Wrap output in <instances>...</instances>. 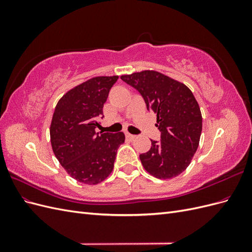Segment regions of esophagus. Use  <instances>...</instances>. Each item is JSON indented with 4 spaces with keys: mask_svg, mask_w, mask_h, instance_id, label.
<instances>
[{
    "mask_svg": "<svg viewBox=\"0 0 252 252\" xmlns=\"http://www.w3.org/2000/svg\"><path fill=\"white\" fill-rule=\"evenodd\" d=\"M125 136L126 138L128 139V140H134L135 139V135H133V134H130L129 132H125Z\"/></svg>",
    "mask_w": 252,
    "mask_h": 252,
    "instance_id": "1",
    "label": "esophagus"
}]
</instances>
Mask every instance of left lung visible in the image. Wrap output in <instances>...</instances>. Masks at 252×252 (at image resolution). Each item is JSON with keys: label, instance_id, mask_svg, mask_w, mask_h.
Listing matches in <instances>:
<instances>
[{"label": "left lung", "instance_id": "8db88e82", "mask_svg": "<svg viewBox=\"0 0 252 252\" xmlns=\"http://www.w3.org/2000/svg\"><path fill=\"white\" fill-rule=\"evenodd\" d=\"M121 79L141 94L161 131V141L151 140L149 151L140 155L145 170L161 180L178 177L191 162L202 132V113L191 90L155 70Z\"/></svg>", "mask_w": 252, "mask_h": 252}]
</instances>
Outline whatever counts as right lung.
<instances>
[{
  "label": "right lung",
  "instance_id": "1",
  "mask_svg": "<svg viewBox=\"0 0 252 252\" xmlns=\"http://www.w3.org/2000/svg\"><path fill=\"white\" fill-rule=\"evenodd\" d=\"M113 77H95L75 86L58 102L50 125L53 154L71 178L95 185L111 173L123 132H95Z\"/></svg>",
  "mask_w": 252,
  "mask_h": 252
}]
</instances>
